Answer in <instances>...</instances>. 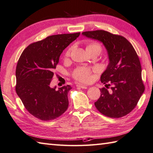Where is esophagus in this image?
I'll use <instances>...</instances> for the list:
<instances>
[{
  "instance_id": "obj_1",
  "label": "esophagus",
  "mask_w": 153,
  "mask_h": 153,
  "mask_svg": "<svg viewBox=\"0 0 153 153\" xmlns=\"http://www.w3.org/2000/svg\"><path fill=\"white\" fill-rule=\"evenodd\" d=\"M76 87H80V88H82V89H87V88L86 85H82V84H77V85H76Z\"/></svg>"
}]
</instances>
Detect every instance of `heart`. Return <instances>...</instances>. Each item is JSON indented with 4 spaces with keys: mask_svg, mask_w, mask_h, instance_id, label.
<instances>
[{
    "mask_svg": "<svg viewBox=\"0 0 153 153\" xmlns=\"http://www.w3.org/2000/svg\"><path fill=\"white\" fill-rule=\"evenodd\" d=\"M99 48L100 51L101 50V47L100 45L97 43H92L87 47V48ZM70 52V49L68 50L66 53V55H69ZM74 78L82 82H88L91 79V70L89 68H87L85 67H80L77 68V69L74 71Z\"/></svg>",
    "mask_w": 153,
    "mask_h": 153,
    "instance_id": "1",
    "label": "heart"
}]
</instances>
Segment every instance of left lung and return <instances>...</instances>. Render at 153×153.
<instances>
[{"label": "left lung", "instance_id": "obj_1", "mask_svg": "<svg viewBox=\"0 0 153 153\" xmlns=\"http://www.w3.org/2000/svg\"><path fill=\"white\" fill-rule=\"evenodd\" d=\"M82 35L101 42L108 53L109 63L100 76V82H109L112 86L110 91L108 87L100 89L95 107L110 118L127 115L137 105L145 91L141 63L134 47L125 37L104 30L85 31Z\"/></svg>", "mask_w": 153, "mask_h": 153}]
</instances>
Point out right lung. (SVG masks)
Wrapping results in <instances>:
<instances>
[{
	"instance_id": "1",
	"label": "right lung",
	"mask_w": 153,
	"mask_h": 153,
	"mask_svg": "<svg viewBox=\"0 0 153 153\" xmlns=\"http://www.w3.org/2000/svg\"><path fill=\"white\" fill-rule=\"evenodd\" d=\"M80 33L48 36L23 51L16 70V91L27 111L43 121L58 118L68 107L70 85L51 87L53 70L63 51Z\"/></svg>"
}]
</instances>
